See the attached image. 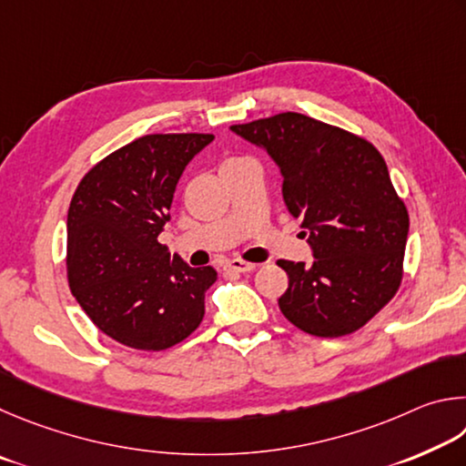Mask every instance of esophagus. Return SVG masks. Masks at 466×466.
<instances>
[{
	"instance_id": "obj_1",
	"label": "esophagus",
	"mask_w": 466,
	"mask_h": 466,
	"mask_svg": "<svg viewBox=\"0 0 466 466\" xmlns=\"http://www.w3.org/2000/svg\"><path fill=\"white\" fill-rule=\"evenodd\" d=\"M225 268L228 272H238V274H246V272H254L256 270V264H249V262H243V259H231V262H227Z\"/></svg>"
}]
</instances>
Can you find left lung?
I'll list each match as a JSON object with an SVG mask.
<instances>
[{
	"mask_svg": "<svg viewBox=\"0 0 466 466\" xmlns=\"http://www.w3.org/2000/svg\"><path fill=\"white\" fill-rule=\"evenodd\" d=\"M231 130L279 166L284 202L313 251L309 264L279 262L289 274L280 311L317 338L360 329L395 297L410 233L382 155L362 137L299 112Z\"/></svg>",
	"mask_w": 466,
	"mask_h": 466,
	"instance_id": "obj_1",
	"label": "left lung"
}]
</instances>
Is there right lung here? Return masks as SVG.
Instances as JSON below:
<instances>
[{"instance_id":"obj_1","label":"right lung","mask_w":466,"mask_h":466,"mask_svg":"<svg viewBox=\"0 0 466 466\" xmlns=\"http://www.w3.org/2000/svg\"><path fill=\"white\" fill-rule=\"evenodd\" d=\"M212 135H145L81 179L67 215L71 292L96 328L118 344L159 352L204 317L210 266L190 268L157 241L179 176Z\"/></svg>"}]
</instances>
